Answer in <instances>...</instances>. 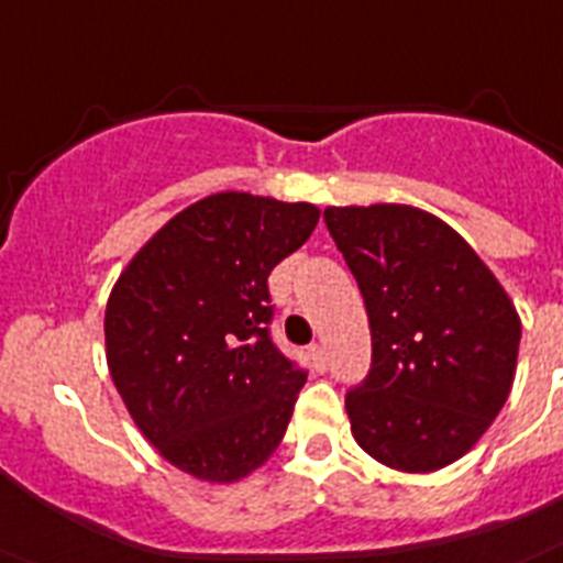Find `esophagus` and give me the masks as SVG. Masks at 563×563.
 I'll return each instance as SVG.
<instances>
[{
  "label": "esophagus",
  "instance_id": "1",
  "mask_svg": "<svg viewBox=\"0 0 563 563\" xmlns=\"http://www.w3.org/2000/svg\"><path fill=\"white\" fill-rule=\"evenodd\" d=\"M309 354H311V363H314V369L325 372V366H329V352H325L323 343H314V346L309 349Z\"/></svg>",
  "mask_w": 563,
  "mask_h": 563
}]
</instances>
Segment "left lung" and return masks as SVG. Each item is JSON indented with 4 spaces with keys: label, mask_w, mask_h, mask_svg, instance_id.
<instances>
[{
    "label": "left lung",
    "mask_w": 563,
    "mask_h": 563,
    "mask_svg": "<svg viewBox=\"0 0 563 563\" xmlns=\"http://www.w3.org/2000/svg\"><path fill=\"white\" fill-rule=\"evenodd\" d=\"M323 220L372 329V369L346 395L354 441L391 470H443L507 404L521 318L472 245L429 211L329 206Z\"/></svg>",
    "instance_id": "1"
}]
</instances>
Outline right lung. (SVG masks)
<instances>
[{"mask_svg":"<svg viewBox=\"0 0 563 563\" xmlns=\"http://www.w3.org/2000/svg\"><path fill=\"white\" fill-rule=\"evenodd\" d=\"M311 202L220 191L134 254L106 309L113 386L177 470L234 484L280 446L306 372L272 343L268 274L318 225Z\"/></svg>","mask_w":563,"mask_h":563,"instance_id":"add662e5","label":"right lung"}]
</instances>
